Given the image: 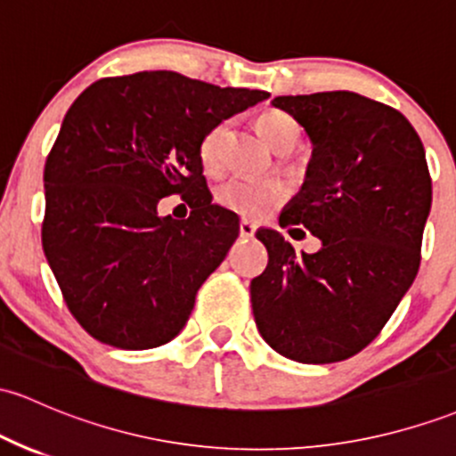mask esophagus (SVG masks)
<instances>
[{"label": "esophagus", "instance_id": "34e87169", "mask_svg": "<svg viewBox=\"0 0 456 456\" xmlns=\"http://www.w3.org/2000/svg\"><path fill=\"white\" fill-rule=\"evenodd\" d=\"M240 236L253 238L255 236V224L248 223V220H242V223H240Z\"/></svg>", "mask_w": 456, "mask_h": 456}]
</instances>
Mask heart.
Masks as SVG:
<instances>
[{"label":"heart","mask_w":456,"mask_h":456,"mask_svg":"<svg viewBox=\"0 0 456 456\" xmlns=\"http://www.w3.org/2000/svg\"><path fill=\"white\" fill-rule=\"evenodd\" d=\"M257 129L270 147L289 136L298 138V127L288 114L279 110H268L257 118ZM227 132V123H218L205 134L199 144V159L208 175L223 171V138ZM288 197V183L279 177H232L216 188V203L229 212L242 218H264Z\"/></svg>","instance_id":"b5f03b06"}]
</instances>
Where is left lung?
Here are the masks:
<instances>
[{
  "instance_id": "obj_1",
  "label": "left lung",
  "mask_w": 456,
  "mask_h": 456,
  "mask_svg": "<svg viewBox=\"0 0 456 456\" xmlns=\"http://www.w3.org/2000/svg\"><path fill=\"white\" fill-rule=\"evenodd\" d=\"M314 142L307 179L279 218L322 247L255 236L268 266L251 281L259 333L283 357L335 363L383 331L419 268L433 186L422 140L398 110L348 90L277 97Z\"/></svg>"
}]
</instances>
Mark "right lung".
Masks as SVG:
<instances>
[{
  "label": "right lung",
  "instance_id": "1",
  "mask_svg": "<svg viewBox=\"0 0 456 456\" xmlns=\"http://www.w3.org/2000/svg\"><path fill=\"white\" fill-rule=\"evenodd\" d=\"M270 94L175 71L103 77L79 94L45 162L43 251L69 312L99 342L162 346L238 238L212 203L199 144L214 125ZM182 193L193 212L159 217Z\"/></svg>",
  "mask_w": 456,
  "mask_h": 456
}]
</instances>
